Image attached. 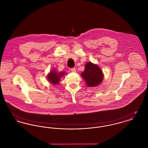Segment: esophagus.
<instances>
[{
    "instance_id": "obj_1",
    "label": "esophagus",
    "mask_w": 148,
    "mask_h": 148,
    "mask_svg": "<svg viewBox=\"0 0 148 148\" xmlns=\"http://www.w3.org/2000/svg\"><path fill=\"white\" fill-rule=\"evenodd\" d=\"M71 71L72 72H73V73H75V72L77 71V69H76L75 68H71Z\"/></svg>"
}]
</instances>
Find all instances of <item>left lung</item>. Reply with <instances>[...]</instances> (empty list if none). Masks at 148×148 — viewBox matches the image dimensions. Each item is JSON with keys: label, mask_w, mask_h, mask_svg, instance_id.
I'll list each match as a JSON object with an SVG mask.
<instances>
[{"label": "left lung", "mask_w": 148, "mask_h": 148, "mask_svg": "<svg viewBox=\"0 0 148 148\" xmlns=\"http://www.w3.org/2000/svg\"><path fill=\"white\" fill-rule=\"evenodd\" d=\"M80 75L84 79L88 87L98 86L103 82L104 77L103 71L98 65L90 62H87L85 65L84 71Z\"/></svg>", "instance_id": "obj_1"}]
</instances>
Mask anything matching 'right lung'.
<instances>
[{"mask_svg": "<svg viewBox=\"0 0 148 148\" xmlns=\"http://www.w3.org/2000/svg\"><path fill=\"white\" fill-rule=\"evenodd\" d=\"M66 74V72L65 71L58 72L56 69H53L47 75V80L51 84H59L61 78Z\"/></svg>", "mask_w": 148, "mask_h": 148, "instance_id": "1", "label": "right lung"}]
</instances>
